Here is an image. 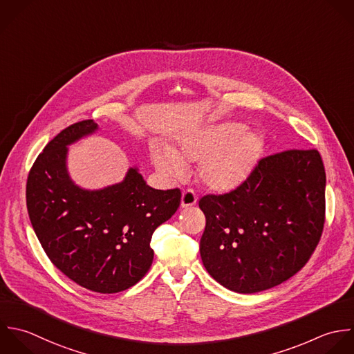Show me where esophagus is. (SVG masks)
Segmentation results:
<instances>
[{
	"instance_id": "esophagus-1",
	"label": "esophagus",
	"mask_w": 354,
	"mask_h": 354,
	"mask_svg": "<svg viewBox=\"0 0 354 354\" xmlns=\"http://www.w3.org/2000/svg\"><path fill=\"white\" fill-rule=\"evenodd\" d=\"M197 203V196L192 189H186L182 194V200H180V207L182 208H187L192 207Z\"/></svg>"
}]
</instances>
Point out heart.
<instances>
[{"instance_id":"obj_1","label":"heart","mask_w":354,"mask_h":354,"mask_svg":"<svg viewBox=\"0 0 354 354\" xmlns=\"http://www.w3.org/2000/svg\"><path fill=\"white\" fill-rule=\"evenodd\" d=\"M263 149L262 138L244 125L225 122L185 136L172 150L154 147L156 167L167 175H179L185 162L200 161L198 179L211 190L227 192L241 185L251 174Z\"/></svg>"}]
</instances>
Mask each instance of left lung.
<instances>
[{"label":"left lung","instance_id":"1","mask_svg":"<svg viewBox=\"0 0 354 354\" xmlns=\"http://www.w3.org/2000/svg\"><path fill=\"white\" fill-rule=\"evenodd\" d=\"M207 223L200 254L223 287L255 294L297 274L310 259L326 222V169L316 149L286 150L258 161L225 194L198 201Z\"/></svg>","mask_w":354,"mask_h":354}]
</instances>
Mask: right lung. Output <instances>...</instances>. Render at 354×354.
I'll return each mask as SVG.
<instances>
[{
	"mask_svg": "<svg viewBox=\"0 0 354 354\" xmlns=\"http://www.w3.org/2000/svg\"><path fill=\"white\" fill-rule=\"evenodd\" d=\"M97 129L78 121L38 154L26 185L30 222L50 262L78 286L115 294L135 286L151 266L154 230L179 208L182 193L156 190L136 168L102 190L75 186L66 169L67 145Z\"/></svg>",
	"mask_w": 354,
	"mask_h": 354,
	"instance_id": "add662e5",
	"label": "right lung"
}]
</instances>
